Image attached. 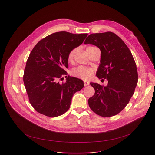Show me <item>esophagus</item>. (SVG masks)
Instances as JSON below:
<instances>
[{"mask_svg": "<svg viewBox=\"0 0 155 155\" xmlns=\"http://www.w3.org/2000/svg\"><path fill=\"white\" fill-rule=\"evenodd\" d=\"M90 84V82L88 81H84V86H87V85H89Z\"/></svg>", "mask_w": 155, "mask_h": 155, "instance_id": "1", "label": "esophagus"}]
</instances>
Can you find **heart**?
I'll return each mask as SVG.
<instances>
[{"label":"heart","instance_id":"heart-1","mask_svg":"<svg viewBox=\"0 0 155 155\" xmlns=\"http://www.w3.org/2000/svg\"><path fill=\"white\" fill-rule=\"evenodd\" d=\"M92 48H94V47H89L87 48L86 50H89ZM75 53V49H74L69 52L68 54L69 61H72ZM93 70L92 69L83 67V66H80V67H78L73 69L72 71L71 74L74 77L81 78L83 80H87L91 77V75H93Z\"/></svg>","mask_w":155,"mask_h":155}]
</instances>
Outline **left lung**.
<instances>
[{"instance_id":"left-lung-1","label":"left lung","mask_w":155,"mask_h":155,"mask_svg":"<svg viewBox=\"0 0 155 155\" xmlns=\"http://www.w3.org/2000/svg\"><path fill=\"white\" fill-rule=\"evenodd\" d=\"M84 43L92 44L100 49L101 63L96 76L108 80L106 86L90 83L95 93L88 99V104L99 116L117 115L129 103L138 81L133 56L124 42L112 32L90 34Z\"/></svg>"}]
</instances>
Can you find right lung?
Instances as JSON below:
<instances>
[{
	"label": "right lung",
	"mask_w": 155,
	"mask_h": 155,
	"mask_svg": "<svg viewBox=\"0 0 155 155\" xmlns=\"http://www.w3.org/2000/svg\"><path fill=\"white\" fill-rule=\"evenodd\" d=\"M87 34H75L62 31L39 41L26 62L23 81L29 102L38 113L50 117L60 116L69 110L73 95L84 86L77 78L67 75L68 54L83 42Z\"/></svg>",
	"instance_id": "1"
}]
</instances>
